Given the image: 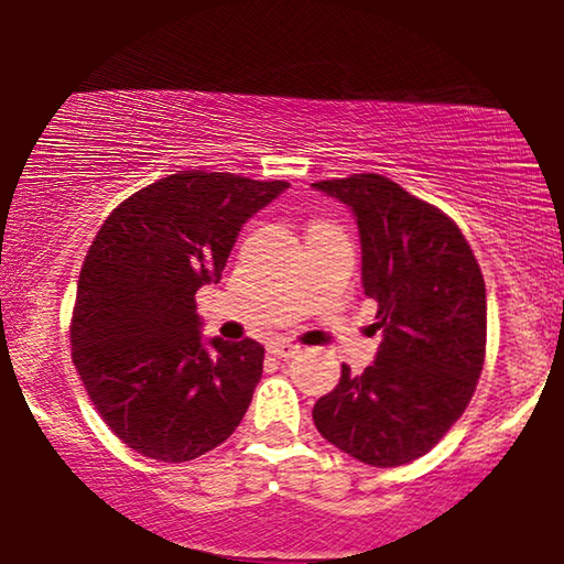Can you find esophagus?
<instances>
[{
    "mask_svg": "<svg viewBox=\"0 0 564 564\" xmlns=\"http://www.w3.org/2000/svg\"><path fill=\"white\" fill-rule=\"evenodd\" d=\"M269 354H274L276 359H292L300 354V346L297 344H290V341H276L269 346Z\"/></svg>",
    "mask_w": 564,
    "mask_h": 564,
    "instance_id": "obj_1",
    "label": "esophagus"
}]
</instances>
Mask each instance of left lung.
Returning <instances> with one entry per match:
<instances>
[{
  "instance_id": "left-lung-1",
  "label": "left lung",
  "mask_w": 564,
  "mask_h": 564,
  "mask_svg": "<svg viewBox=\"0 0 564 564\" xmlns=\"http://www.w3.org/2000/svg\"><path fill=\"white\" fill-rule=\"evenodd\" d=\"M315 189L357 215L361 284L382 344L361 375L313 408L321 436L372 467H398L442 442L475 395L488 341L485 280L457 223L382 174L323 180Z\"/></svg>"
}]
</instances>
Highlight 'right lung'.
Here are the masks:
<instances>
[{
  "mask_svg": "<svg viewBox=\"0 0 564 564\" xmlns=\"http://www.w3.org/2000/svg\"><path fill=\"white\" fill-rule=\"evenodd\" d=\"M284 189L192 169L122 199L97 230L76 284L72 359L102 421L143 457L197 459L241 423L264 346H205L195 295L220 280L243 223Z\"/></svg>",
  "mask_w": 564,
  "mask_h": 564,
  "instance_id": "add662e5",
  "label": "right lung"
}]
</instances>
